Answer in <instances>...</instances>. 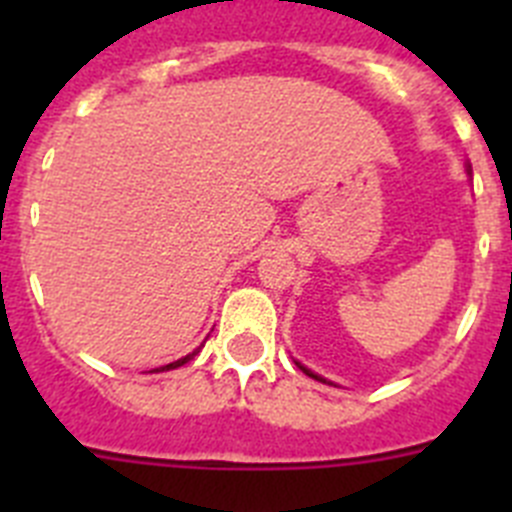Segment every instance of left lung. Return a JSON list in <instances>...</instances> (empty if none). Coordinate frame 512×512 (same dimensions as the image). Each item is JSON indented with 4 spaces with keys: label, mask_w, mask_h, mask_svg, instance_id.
<instances>
[{
    "label": "left lung",
    "mask_w": 512,
    "mask_h": 512,
    "mask_svg": "<svg viewBox=\"0 0 512 512\" xmlns=\"http://www.w3.org/2000/svg\"><path fill=\"white\" fill-rule=\"evenodd\" d=\"M467 174H472V169H469V166H467ZM295 364L300 366V369H302V372L307 374V377L318 379V382H325V384H333V382H328V379H325V377H320V374H315V372H312V369H307V366H305V364H300V361H295Z\"/></svg>",
    "instance_id": "obj_1"
}]
</instances>
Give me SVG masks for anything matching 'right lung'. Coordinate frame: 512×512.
<instances>
[{"mask_svg":"<svg viewBox=\"0 0 512 512\" xmlns=\"http://www.w3.org/2000/svg\"><path fill=\"white\" fill-rule=\"evenodd\" d=\"M202 346H205V343H202ZM200 346V348H202ZM200 348H194L192 354H187V356H182V359H176V361H171V364H166V366H161V369H156V372H169V369H176V366H184L187 364V361H192L194 356L200 354Z\"/></svg>","mask_w":512,"mask_h":512,"instance_id":"right-lung-1","label":"right lung"}]
</instances>
